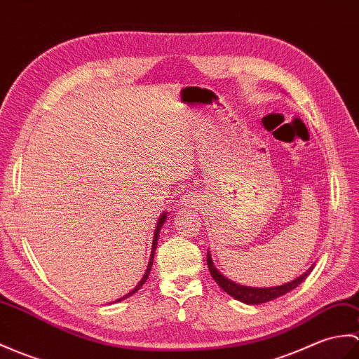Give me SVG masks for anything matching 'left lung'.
Segmentation results:
<instances>
[{"mask_svg": "<svg viewBox=\"0 0 359 359\" xmlns=\"http://www.w3.org/2000/svg\"><path fill=\"white\" fill-rule=\"evenodd\" d=\"M206 262H208V268H210V272L212 275V278L224 290V292L229 294L231 297H234L236 299H238V302L246 303V304L268 303V302H272V299H275V298H278L281 295L290 292V290H294L297 286L302 285V283L307 278V275H309L312 272V269H313V266H312V268L307 269L303 275H299L298 278L286 283V285H281V286H273V287H249V286L237 285V283L231 281V280H228L226 277H224V275H222L219 272V269L214 266L210 251H208Z\"/></svg>", "mask_w": 359, "mask_h": 359, "instance_id": "obj_1", "label": "left lung"}]
</instances>
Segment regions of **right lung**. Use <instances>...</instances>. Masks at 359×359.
Returning <instances> with one entry per match:
<instances>
[{"label":"right lung","instance_id":"right-lung-1","mask_svg":"<svg viewBox=\"0 0 359 359\" xmlns=\"http://www.w3.org/2000/svg\"><path fill=\"white\" fill-rule=\"evenodd\" d=\"M165 220H166V212H163L161 217H159V223H157V228H156V231H154V238H153V248H151V255H149V263H148V268H147V271H145V273H144V277H142V280L137 283V286L131 290V292H128L127 295L125 297H122V298H119V299H116V302H121V299H125V298H128L130 295H133V294H136L137 290L144 286V283L147 281V278H148V275H149V271H151V266H153V260H154V252H156V248H157V240H159V232H161V228H162V224L165 223Z\"/></svg>","mask_w":359,"mask_h":359}]
</instances>
